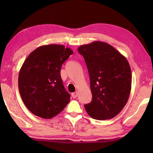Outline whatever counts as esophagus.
I'll return each mask as SVG.
<instances>
[{
  "label": "esophagus",
  "mask_w": 153,
  "mask_h": 153,
  "mask_svg": "<svg viewBox=\"0 0 153 153\" xmlns=\"http://www.w3.org/2000/svg\"><path fill=\"white\" fill-rule=\"evenodd\" d=\"M77 95H78V94H77V92H74L72 94H71V96H72V97L74 99H76V97H77Z\"/></svg>",
  "instance_id": "1"
}]
</instances>
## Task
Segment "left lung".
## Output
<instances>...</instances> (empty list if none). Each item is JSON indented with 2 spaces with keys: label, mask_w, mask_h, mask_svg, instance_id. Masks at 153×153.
<instances>
[{
  "label": "left lung",
  "mask_w": 153,
  "mask_h": 153,
  "mask_svg": "<svg viewBox=\"0 0 153 153\" xmlns=\"http://www.w3.org/2000/svg\"><path fill=\"white\" fill-rule=\"evenodd\" d=\"M90 77L92 100L84 105L98 120L111 119L121 112L131 89V71L125 56L111 45L94 41L80 46Z\"/></svg>",
  "instance_id": "left-lung-1"
}]
</instances>
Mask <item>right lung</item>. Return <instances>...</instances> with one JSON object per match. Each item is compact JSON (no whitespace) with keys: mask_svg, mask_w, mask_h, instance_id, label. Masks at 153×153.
<instances>
[{"mask_svg":"<svg viewBox=\"0 0 153 153\" xmlns=\"http://www.w3.org/2000/svg\"><path fill=\"white\" fill-rule=\"evenodd\" d=\"M73 53L64 45H43L31 52L24 61L19 72V91L25 105L35 116L51 119L70 102L60 69Z\"/></svg>","mask_w":153,"mask_h":153,"instance_id":"obj_1","label":"right lung"}]
</instances>
